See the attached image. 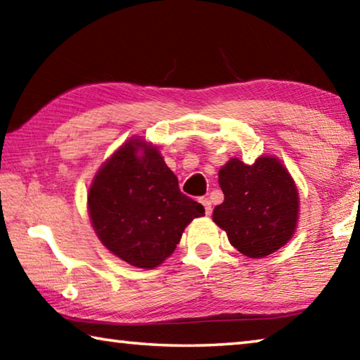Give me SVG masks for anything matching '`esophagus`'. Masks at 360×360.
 I'll use <instances>...</instances> for the list:
<instances>
[{
    "label": "esophagus",
    "instance_id": "34e87169",
    "mask_svg": "<svg viewBox=\"0 0 360 360\" xmlns=\"http://www.w3.org/2000/svg\"><path fill=\"white\" fill-rule=\"evenodd\" d=\"M200 203H202V205L205 206V212H206V214H211V210H212V206H211V200H210V198H206V197H203V198H200Z\"/></svg>",
    "mask_w": 360,
    "mask_h": 360
}]
</instances>
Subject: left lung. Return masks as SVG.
<instances>
[{
	"label": "left lung",
	"instance_id": "obj_1",
	"mask_svg": "<svg viewBox=\"0 0 360 360\" xmlns=\"http://www.w3.org/2000/svg\"><path fill=\"white\" fill-rule=\"evenodd\" d=\"M224 202L212 221L227 231L230 245L248 257H265L288 243L297 229L298 191L275 157H259L252 165L230 158L219 169Z\"/></svg>",
	"mask_w": 360,
	"mask_h": 360
}]
</instances>
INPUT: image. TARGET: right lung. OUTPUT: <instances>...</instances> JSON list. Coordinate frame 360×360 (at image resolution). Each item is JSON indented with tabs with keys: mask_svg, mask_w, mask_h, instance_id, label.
Here are the masks:
<instances>
[{
	"mask_svg": "<svg viewBox=\"0 0 360 360\" xmlns=\"http://www.w3.org/2000/svg\"><path fill=\"white\" fill-rule=\"evenodd\" d=\"M95 233L114 255L155 268L173 254L182 231L205 208L179 191L155 146L131 138L108 158L87 195Z\"/></svg>",
	"mask_w": 360,
	"mask_h": 360,
	"instance_id": "right-lung-1",
	"label": "right lung"
}]
</instances>
